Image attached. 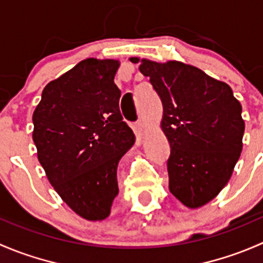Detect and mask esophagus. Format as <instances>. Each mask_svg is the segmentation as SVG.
<instances>
[{"label":"esophagus","mask_w":263,"mask_h":263,"mask_svg":"<svg viewBox=\"0 0 263 263\" xmlns=\"http://www.w3.org/2000/svg\"><path fill=\"white\" fill-rule=\"evenodd\" d=\"M134 129H135V134L137 135V136H142L145 132V124L142 121H137L136 123H135L134 126Z\"/></svg>","instance_id":"obj_1"}]
</instances>
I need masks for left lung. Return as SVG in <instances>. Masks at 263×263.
Wrapping results in <instances>:
<instances>
[{
	"label": "left lung",
	"instance_id": "obj_1",
	"mask_svg": "<svg viewBox=\"0 0 263 263\" xmlns=\"http://www.w3.org/2000/svg\"><path fill=\"white\" fill-rule=\"evenodd\" d=\"M140 71L163 104L169 190L187 208H201L227 185L242 153V105L229 85L195 66L141 60Z\"/></svg>",
	"mask_w": 263,
	"mask_h": 263
}]
</instances>
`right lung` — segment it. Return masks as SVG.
Here are the masks:
<instances>
[{"instance_id":"add662e5","label":"right lung","mask_w":263,"mask_h":263,"mask_svg":"<svg viewBox=\"0 0 263 263\" xmlns=\"http://www.w3.org/2000/svg\"><path fill=\"white\" fill-rule=\"evenodd\" d=\"M116 60L87 58L50 81L33 115L39 163L55 192L81 217L109 216L117 168L135 144L119 110Z\"/></svg>"}]
</instances>
